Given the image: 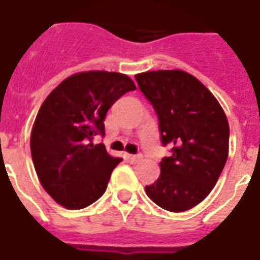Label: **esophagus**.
I'll return each instance as SVG.
<instances>
[{
  "mask_svg": "<svg viewBox=\"0 0 260 260\" xmlns=\"http://www.w3.org/2000/svg\"><path fill=\"white\" fill-rule=\"evenodd\" d=\"M128 160L131 163H138L142 160V155L138 154V155H128Z\"/></svg>",
  "mask_w": 260,
  "mask_h": 260,
  "instance_id": "esophagus-1",
  "label": "esophagus"
}]
</instances>
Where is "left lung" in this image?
Instances as JSON below:
<instances>
[{"label": "left lung", "instance_id": "left-lung-1", "mask_svg": "<svg viewBox=\"0 0 260 260\" xmlns=\"http://www.w3.org/2000/svg\"><path fill=\"white\" fill-rule=\"evenodd\" d=\"M158 116L160 142L171 147L160 162V175L147 196L170 212L198 205L216 185L228 158L230 125L214 95L182 70L135 75Z\"/></svg>", "mask_w": 260, "mask_h": 260}]
</instances>
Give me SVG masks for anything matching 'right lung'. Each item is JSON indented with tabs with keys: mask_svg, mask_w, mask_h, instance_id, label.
<instances>
[{
	"mask_svg": "<svg viewBox=\"0 0 260 260\" xmlns=\"http://www.w3.org/2000/svg\"><path fill=\"white\" fill-rule=\"evenodd\" d=\"M131 90L136 86L126 75L86 71L59 83L40 106L30 135L32 160L44 190L67 209L86 208L105 193L122 159L93 139L105 135L106 112Z\"/></svg>",
	"mask_w": 260,
	"mask_h": 260,
	"instance_id": "add662e5",
	"label": "right lung"
}]
</instances>
